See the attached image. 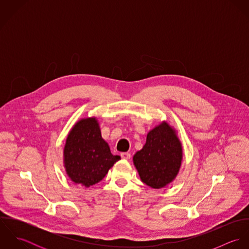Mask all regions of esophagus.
Returning a JSON list of instances; mask_svg holds the SVG:
<instances>
[{"instance_id": "esophagus-1", "label": "esophagus", "mask_w": 249, "mask_h": 249, "mask_svg": "<svg viewBox=\"0 0 249 249\" xmlns=\"http://www.w3.org/2000/svg\"><path fill=\"white\" fill-rule=\"evenodd\" d=\"M121 156H122V158L123 159H130V157H131V154L129 153V152H122L121 153Z\"/></svg>"}]
</instances>
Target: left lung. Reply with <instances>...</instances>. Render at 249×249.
<instances>
[{
    "label": "left lung",
    "instance_id": "left-lung-1",
    "mask_svg": "<svg viewBox=\"0 0 249 249\" xmlns=\"http://www.w3.org/2000/svg\"><path fill=\"white\" fill-rule=\"evenodd\" d=\"M181 160V143L175 130L167 123L149 131L142 149L133 156L142 182L153 189L165 187L175 179Z\"/></svg>",
    "mask_w": 249,
    "mask_h": 249
}]
</instances>
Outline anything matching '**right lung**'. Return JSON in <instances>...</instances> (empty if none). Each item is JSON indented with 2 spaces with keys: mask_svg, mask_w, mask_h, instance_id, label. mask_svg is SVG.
Segmentation results:
<instances>
[{
  "mask_svg": "<svg viewBox=\"0 0 249 249\" xmlns=\"http://www.w3.org/2000/svg\"><path fill=\"white\" fill-rule=\"evenodd\" d=\"M120 159L111 153L102 138L95 118L83 119L74 124L64 148L65 168L71 181L85 187L95 185Z\"/></svg>",
  "mask_w": 249,
  "mask_h": 249,
  "instance_id": "add662e5",
  "label": "right lung"
}]
</instances>
